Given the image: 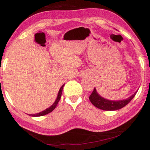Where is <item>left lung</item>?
<instances>
[{"instance_id":"1","label":"left lung","mask_w":150,"mask_h":150,"mask_svg":"<svg viewBox=\"0 0 150 150\" xmlns=\"http://www.w3.org/2000/svg\"><path fill=\"white\" fill-rule=\"evenodd\" d=\"M136 93H137V92L134 93V94H132L131 97H129L128 99H125V100L111 101L108 100V99H105L104 98L100 97L98 94L95 88H94V90L92 91V94L89 97V99L91 103L98 108L104 110V111H115V110H118L126 106L133 99Z\"/></svg>"}]
</instances>
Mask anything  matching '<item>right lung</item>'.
<instances>
[{
  "label": "right lung",
  "mask_w": 150,
  "mask_h": 150,
  "mask_svg": "<svg viewBox=\"0 0 150 150\" xmlns=\"http://www.w3.org/2000/svg\"><path fill=\"white\" fill-rule=\"evenodd\" d=\"M63 86H64V85L62 86V87H61V89H60L59 92H58V94L57 99H56V101H55V102L53 103V104L52 105V106H50V107L48 108L47 109H46V110H44V111H42V112H40V113H37V114H31V115H30V116H44V115H46V114H48V113H49L50 112H51V111H52L56 107V106H57V104H58V101H59L60 99H61L62 92H63Z\"/></svg>",
  "instance_id": "add662e5"
}]
</instances>
